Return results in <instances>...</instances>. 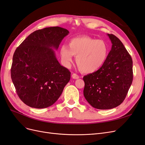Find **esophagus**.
<instances>
[{
  "label": "esophagus",
  "mask_w": 145,
  "mask_h": 145,
  "mask_svg": "<svg viewBox=\"0 0 145 145\" xmlns=\"http://www.w3.org/2000/svg\"><path fill=\"white\" fill-rule=\"evenodd\" d=\"M72 78H74V79H78V78H79V76H78L77 74H74V73L72 74Z\"/></svg>",
  "instance_id": "obj_1"
}]
</instances>
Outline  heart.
Returning <instances> with one entry per match:
<instances>
[{
	"mask_svg": "<svg viewBox=\"0 0 145 145\" xmlns=\"http://www.w3.org/2000/svg\"><path fill=\"white\" fill-rule=\"evenodd\" d=\"M109 53V48L103 40L88 36L74 37L69 41L68 47L63 45L60 54L63 63L69 67L76 57V63L84 73H93L103 67Z\"/></svg>",
	"mask_w": 145,
	"mask_h": 145,
	"instance_id": "heart-1",
	"label": "heart"
}]
</instances>
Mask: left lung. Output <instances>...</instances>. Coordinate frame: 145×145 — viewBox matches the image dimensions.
<instances>
[{"label":"left lung","mask_w":145,"mask_h":145,"mask_svg":"<svg viewBox=\"0 0 145 145\" xmlns=\"http://www.w3.org/2000/svg\"><path fill=\"white\" fill-rule=\"evenodd\" d=\"M112 43L106 62L98 71L83 77L84 97L92 106L109 109L125 100L133 79V60L122 42L108 34Z\"/></svg>","instance_id":"1"}]
</instances>
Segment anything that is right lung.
<instances>
[{
	"instance_id": "obj_1",
	"label": "right lung",
	"mask_w": 145,
	"mask_h": 145,
	"mask_svg": "<svg viewBox=\"0 0 145 145\" xmlns=\"http://www.w3.org/2000/svg\"><path fill=\"white\" fill-rule=\"evenodd\" d=\"M69 32L59 27L35 31L17 48L11 76L17 94L28 106L38 109L53 105L71 78L69 70L56 57Z\"/></svg>"
}]
</instances>
